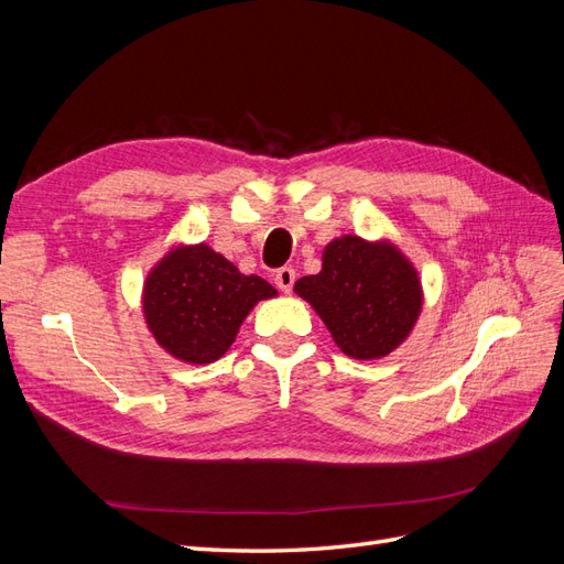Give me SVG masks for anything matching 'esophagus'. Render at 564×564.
Returning <instances> with one entry per match:
<instances>
[{"label":"esophagus","mask_w":564,"mask_h":564,"mask_svg":"<svg viewBox=\"0 0 564 564\" xmlns=\"http://www.w3.org/2000/svg\"><path fill=\"white\" fill-rule=\"evenodd\" d=\"M294 282H296V270H294V268H280V270L275 272V284L282 289L284 294L292 292Z\"/></svg>","instance_id":"obj_1"}]
</instances>
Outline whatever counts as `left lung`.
I'll use <instances>...</instances> for the list:
<instances>
[{"label": "left lung", "instance_id": "left-lung-1", "mask_svg": "<svg viewBox=\"0 0 564 564\" xmlns=\"http://www.w3.org/2000/svg\"><path fill=\"white\" fill-rule=\"evenodd\" d=\"M294 292L313 305L334 344L352 360L400 348L423 308L419 270L390 240L340 235L322 251V270Z\"/></svg>", "mask_w": 564, "mask_h": 564}]
</instances>
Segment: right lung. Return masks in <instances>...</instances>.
Here are the masks:
<instances>
[{"label": "right lung", "mask_w": 564, "mask_h": 564, "mask_svg": "<svg viewBox=\"0 0 564 564\" xmlns=\"http://www.w3.org/2000/svg\"><path fill=\"white\" fill-rule=\"evenodd\" d=\"M278 289L245 275L207 242L176 245L143 282V317L158 346L185 365H209L235 344L253 305Z\"/></svg>", "instance_id": "obj_1"}]
</instances>
